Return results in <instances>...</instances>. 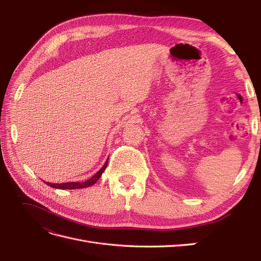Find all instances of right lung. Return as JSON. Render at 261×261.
<instances>
[{
  "mask_svg": "<svg viewBox=\"0 0 261 261\" xmlns=\"http://www.w3.org/2000/svg\"><path fill=\"white\" fill-rule=\"evenodd\" d=\"M108 161L109 159L106 161L105 165L102 167L96 174H94L93 176H91L89 179H87L85 181H70V183H62V184H55V183H49V181H44V183L48 185V186H51L53 188H59V189H77V188H85V187H88V186H91L93 184L97 183V180L101 177L102 173L105 172L107 165H108Z\"/></svg>",
  "mask_w": 261,
  "mask_h": 261,
  "instance_id": "1",
  "label": "right lung"
}]
</instances>
